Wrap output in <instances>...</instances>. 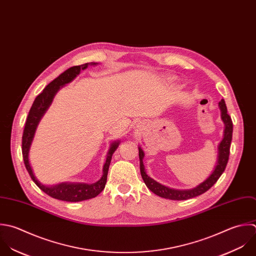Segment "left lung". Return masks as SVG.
Returning a JSON list of instances; mask_svg holds the SVG:
<instances>
[{
	"label": "left lung",
	"instance_id": "8db88e82",
	"mask_svg": "<svg viewBox=\"0 0 256 256\" xmlns=\"http://www.w3.org/2000/svg\"><path fill=\"white\" fill-rule=\"evenodd\" d=\"M220 110V116L224 124V138L218 144V162L216 166L212 172V174L202 184H200L198 186L192 188V190H174L170 188L168 186H166L154 180H152L150 176H148L144 166V152L142 150L140 146H138V156H140V174L142 178L146 184V186L150 190H152L154 194L172 200H190L196 196H198L206 192H208L220 178L222 172H224L228 158H230V144L232 140V130H234V124L232 118L228 114V108L224 100H222L218 104Z\"/></svg>",
	"mask_w": 256,
	"mask_h": 256
}]
</instances>
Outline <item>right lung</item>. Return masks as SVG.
Instances as JSON below:
<instances>
[{
  "mask_svg": "<svg viewBox=\"0 0 256 256\" xmlns=\"http://www.w3.org/2000/svg\"><path fill=\"white\" fill-rule=\"evenodd\" d=\"M90 64L96 66L98 64V62H86L80 66H72L66 70H64L62 74H60L56 78L50 82L44 88V90L34 100V104L28 112L26 122L24 124V134H22V158L30 178L44 194H46L52 198L64 200V202H82L98 196L106 186L108 172L112 156L120 146V140H116L110 144V150L106 154V160L102 168V176L100 178V180L90 184H84V182H78H78H62V184L50 186H44L40 184V180L34 176V174L30 166V160H28V152H30V144L32 142L34 132L36 130L38 122H40L42 118L50 108L58 90L64 86H66V84L70 82L78 74H80V70L86 68Z\"/></svg>",
  "mask_w": 256,
  "mask_h": 256,
  "instance_id": "obj_1",
  "label": "right lung"
}]
</instances>
